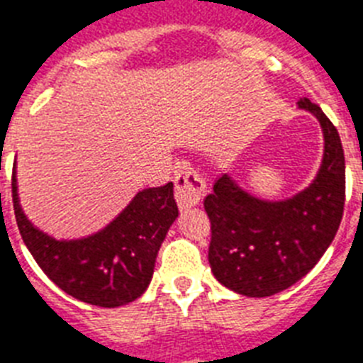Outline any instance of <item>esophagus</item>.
<instances>
[{"instance_id":"1","label":"esophagus","mask_w":363,"mask_h":363,"mask_svg":"<svg viewBox=\"0 0 363 363\" xmlns=\"http://www.w3.org/2000/svg\"><path fill=\"white\" fill-rule=\"evenodd\" d=\"M206 190L205 179L194 167L182 166L175 175V199L181 208L199 205Z\"/></svg>"}]
</instances>
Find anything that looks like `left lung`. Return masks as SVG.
Listing matches in <instances>:
<instances>
[{
  "label": "left lung",
  "instance_id": "1",
  "mask_svg": "<svg viewBox=\"0 0 363 363\" xmlns=\"http://www.w3.org/2000/svg\"><path fill=\"white\" fill-rule=\"evenodd\" d=\"M299 108L318 118L325 153L308 188L284 201L251 196L225 173L205 197L208 262L216 279L245 297H269L303 279L325 255L342 223L345 157L336 127L308 97Z\"/></svg>",
  "mask_w": 363,
  "mask_h": 363
}]
</instances>
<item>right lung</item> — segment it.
Segmentation results:
<instances>
[{
    "mask_svg": "<svg viewBox=\"0 0 363 363\" xmlns=\"http://www.w3.org/2000/svg\"><path fill=\"white\" fill-rule=\"evenodd\" d=\"M12 205L21 238L45 275L75 299L116 308L144 294L158 249L179 216L173 182L138 191L127 208L99 233L81 240H55L26 218L18 201L16 166Z\"/></svg>",
    "mask_w": 363,
    "mask_h": 363,
    "instance_id": "obj_1",
    "label": "right lung"
}]
</instances>
